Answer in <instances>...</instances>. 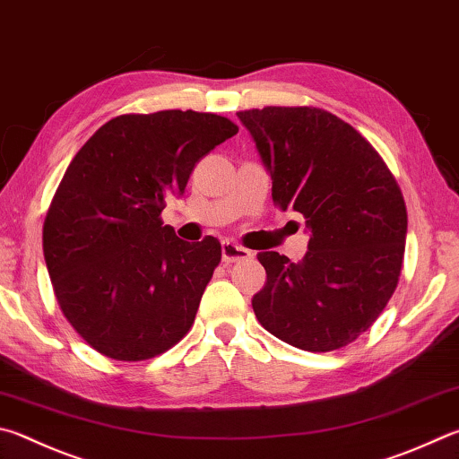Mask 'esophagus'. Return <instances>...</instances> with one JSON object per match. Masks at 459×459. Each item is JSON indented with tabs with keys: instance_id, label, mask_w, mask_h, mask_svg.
Segmentation results:
<instances>
[{
	"instance_id": "obj_1",
	"label": "esophagus",
	"mask_w": 459,
	"mask_h": 459,
	"mask_svg": "<svg viewBox=\"0 0 459 459\" xmlns=\"http://www.w3.org/2000/svg\"><path fill=\"white\" fill-rule=\"evenodd\" d=\"M251 256L253 253L235 243V240H222V263H240Z\"/></svg>"
}]
</instances>
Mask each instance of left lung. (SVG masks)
Wrapping results in <instances>:
<instances>
[{
  "instance_id": "obj_1",
  "label": "left lung",
  "mask_w": 459,
  "mask_h": 459,
  "mask_svg": "<svg viewBox=\"0 0 459 459\" xmlns=\"http://www.w3.org/2000/svg\"><path fill=\"white\" fill-rule=\"evenodd\" d=\"M273 180V201L305 216L309 251L290 263L258 253V323L285 343L325 353L368 331L402 273L407 212L394 174L353 126L309 106L237 112Z\"/></svg>"
}]
</instances>
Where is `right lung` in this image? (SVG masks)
<instances>
[{"instance_id": "add662e5", "label": "right lung", "mask_w": 459, "mask_h": 459, "mask_svg": "<svg viewBox=\"0 0 459 459\" xmlns=\"http://www.w3.org/2000/svg\"><path fill=\"white\" fill-rule=\"evenodd\" d=\"M237 132L206 112L124 114L74 156L46 216L44 258L62 313L98 353L150 359L193 327L221 243H186L160 212Z\"/></svg>"}]
</instances>
